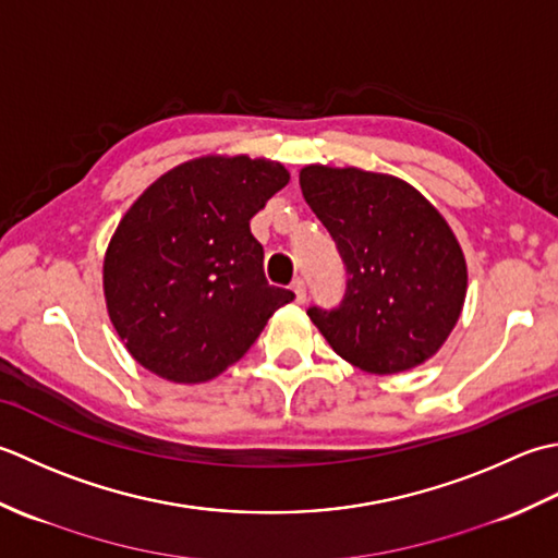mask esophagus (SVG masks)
<instances>
[{
  "instance_id": "34e87169",
  "label": "esophagus",
  "mask_w": 558,
  "mask_h": 558,
  "mask_svg": "<svg viewBox=\"0 0 558 558\" xmlns=\"http://www.w3.org/2000/svg\"><path fill=\"white\" fill-rule=\"evenodd\" d=\"M291 289L295 293V303H305V281L301 277L291 281Z\"/></svg>"
}]
</instances>
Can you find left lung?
Returning <instances> with one entry per match:
<instances>
[{"label": "left lung", "mask_w": 558, "mask_h": 558, "mask_svg": "<svg viewBox=\"0 0 558 558\" xmlns=\"http://www.w3.org/2000/svg\"><path fill=\"white\" fill-rule=\"evenodd\" d=\"M299 180L347 267L342 303L313 305V325L366 373L422 366L446 344L468 295V263L448 221L388 173L315 163Z\"/></svg>", "instance_id": "1"}]
</instances>
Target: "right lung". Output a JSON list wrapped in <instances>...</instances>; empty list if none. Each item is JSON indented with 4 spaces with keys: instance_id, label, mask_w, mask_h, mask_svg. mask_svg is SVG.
Returning <instances> with one entry per match:
<instances>
[{
    "instance_id": "add662e5",
    "label": "right lung",
    "mask_w": 558,
    "mask_h": 558,
    "mask_svg": "<svg viewBox=\"0 0 558 558\" xmlns=\"http://www.w3.org/2000/svg\"><path fill=\"white\" fill-rule=\"evenodd\" d=\"M269 158L202 156L146 187L104 259L110 323L170 383H207L255 344L293 291L269 287L250 219L289 183Z\"/></svg>"
}]
</instances>
